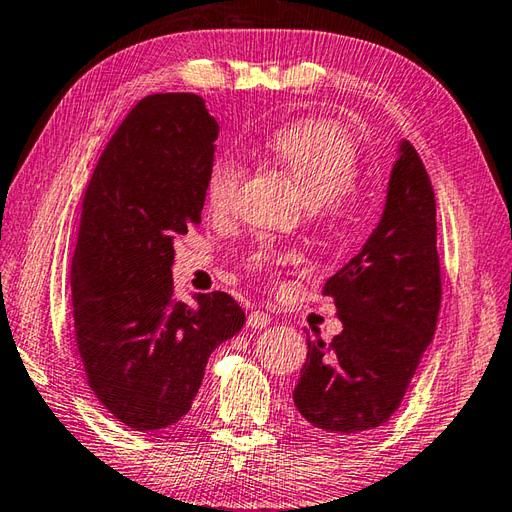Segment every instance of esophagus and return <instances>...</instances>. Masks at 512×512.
<instances>
[{
    "mask_svg": "<svg viewBox=\"0 0 512 512\" xmlns=\"http://www.w3.org/2000/svg\"><path fill=\"white\" fill-rule=\"evenodd\" d=\"M248 328L253 330H264L270 325V314L268 312H262V310H253L248 314Z\"/></svg>",
    "mask_w": 512,
    "mask_h": 512,
    "instance_id": "34e87169",
    "label": "esophagus"
}]
</instances>
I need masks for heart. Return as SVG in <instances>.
I'll list each match as a JSON object with an SVG mask.
<instances>
[{"label": "heart", "instance_id": "1", "mask_svg": "<svg viewBox=\"0 0 512 512\" xmlns=\"http://www.w3.org/2000/svg\"><path fill=\"white\" fill-rule=\"evenodd\" d=\"M268 154L295 182L308 204H323L330 220H345L354 204V180L361 167L358 147L350 134L328 121H301L281 127L266 143ZM244 167L233 156H217L206 178V204L224 213L242 182ZM255 266H266L270 255H255Z\"/></svg>", "mask_w": 512, "mask_h": 512}]
</instances>
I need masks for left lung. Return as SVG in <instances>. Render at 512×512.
I'll return each mask as SVG.
<instances>
[{"label":"left lung","instance_id":"left-lung-1","mask_svg":"<svg viewBox=\"0 0 512 512\" xmlns=\"http://www.w3.org/2000/svg\"><path fill=\"white\" fill-rule=\"evenodd\" d=\"M436 195L418 151L402 140L385 211L361 253L323 286L343 332L308 339L295 405L312 427L356 436L387 422L436 332L442 281Z\"/></svg>","mask_w":512,"mask_h":512}]
</instances>
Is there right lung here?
I'll list each match as a JSON object with an SVG mask.
<instances>
[{
	"label": "right lung",
	"mask_w": 512,
	"mask_h": 512,
	"mask_svg": "<svg viewBox=\"0 0 512 512\" xmlns=\"http://www.w3.org/2000/svg\"><path fill=\"white\" fill-rule=\"evenodd\" d=\"M215 118L198 94L134 105L85 189L72 257L74 336L101 405L134 431L189 413L206 361L244 325L226 292L173 297V242L200 224Z\"/></svg>",
	"instance_id": "right-lung-1"
}]
</instances>
